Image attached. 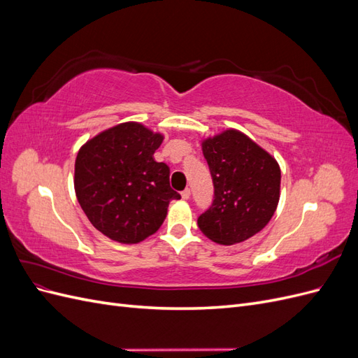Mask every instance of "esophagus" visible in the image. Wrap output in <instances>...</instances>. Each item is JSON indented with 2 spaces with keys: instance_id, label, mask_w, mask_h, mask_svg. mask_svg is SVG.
I'll return each mask as SVG.
<instances>
[{
  "instance_id": "obj_1",
  "label": "esophagus",
  "mask_w": 358,
  "mask_h": 358,
  "mask_svg": "<svg viewBox=\"0 0 358 358\" xmlns=\"http://www.w3.org/2000/svg\"><path fill=\"white\" fill-rule=\"evenodd\" d=\"M180 194H182V199L188 200V199L191 197V189H189V188H185V189H183Z\"/></svg>"
}]
</instances>
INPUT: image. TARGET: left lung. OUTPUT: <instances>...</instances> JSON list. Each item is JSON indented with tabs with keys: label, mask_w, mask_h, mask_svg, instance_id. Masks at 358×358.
I'll use <instances>...</instances> for the list:
<instances>
[{
	"label": "left lung",
	"mask_w": 358,
	"mask_h": 358,
	"mask_svg": "<svg viewBox=\"0 0 358 358\" xmlns=\"http://www.w3.org/2000/svg\"><path fill=\"white\" fill-rule=\"evenodd\" d=\"M213 182V201L197 220L199 229L221 245L241 243L262 231L279 201L276 159L236 129L203 142Z\"/></svg>",
	"instance_id": "1"
}]
</instances>
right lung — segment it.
Returning a JSON list of instances; mask_svg holds the SVG:
<instances>
[{"mask_svg": "<svg viewBox=\"0 0 358 358\" xmlns=\"http://www.w3.org/2000/svg\"><path fill=\"white\" fill-rule=\"evenodd\" d=\"M162 136L137 122L119 124L86 142L74 164V189L91 224L119 243H137L164 222L170 169L154 152Z\"/></svg>", "mask_w": 358, "mask_h": 358, "instance_id": "obj_1", "label": "right lung"}]
</instances>
